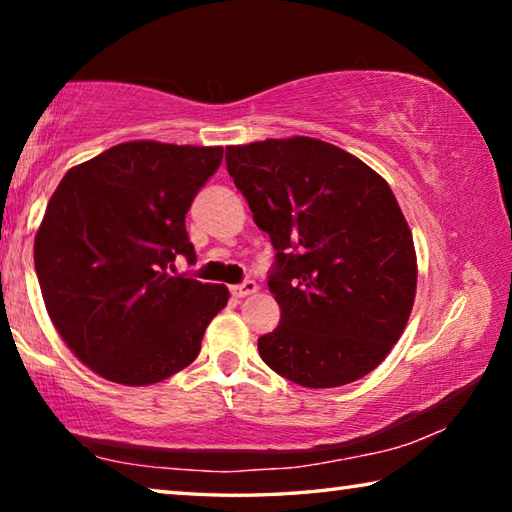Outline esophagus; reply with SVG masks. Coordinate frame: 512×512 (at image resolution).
<instances>
[{"instance_id": "1", "label": "esophagus", "mask_w": 512, "mask_h": 512, "mask_svg": "<svg viewBox=\"0 0 512 512\" xmlns=\"http://www.w3.org/2000/svg\"><path fill=\"white\" fill-rule=\"evenodd\" d=\"M257 291V284L253 280H246L244 284H235V287H230V293L235 298H246V296H253Z\"/></svg>"}]
</instances>
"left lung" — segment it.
Instances as JSON below:
<instances>
[{"label":"left lung","instance_id":"left-lung-1","mask_svg":"<svg viewBox=\"0 0 512 512\" xmlns=\"http://www.w3.org/2000/svg\"><path fill=\"white\" fill-rule=\"evenodd\" d=\"M253 221L273 241L280 325L257 341L277 375L334 388L375 370L409 323L418 257L393 189L316 137L225 149Z\"/></svg>","mask_w":512,"mask_h":512}]
</instances>
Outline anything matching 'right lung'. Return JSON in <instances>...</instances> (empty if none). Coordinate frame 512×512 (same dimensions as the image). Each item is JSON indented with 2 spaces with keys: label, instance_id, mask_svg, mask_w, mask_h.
Here are the masks:
<instances>
[{
  "label": "right lung",
  "instance_id": "1",
  "mask_svg": "<svg viewBox=\"0 0 512 512\" xmlns=\"http://www.w3.org/2000/svg\"><path fill=\"white\" fill-rule=\"evenodd\" d=\"M223 146L133 140L69 169L33 241L47 314L99 377L149 386L187 368L225 284L171 275L194 259L185 214L219 169Z\"/></svg>",
  "mask_w": 512,
  "mask_h": 512
}]
</instances>
